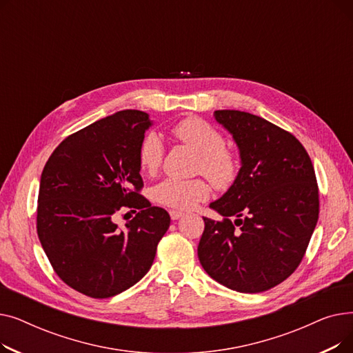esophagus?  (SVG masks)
I'll use <instances>...</instances> for the list:
<instances>
[{
  "label": "esophagus",
  "instance_id": "1",
  "mask_svg": "<svg viewBox=\"0 0 353 353\" xmlns=\"http://www.w3.org/2000/svg\"><path fill=\"white\" fill-rule=\"evenodd\" d=\"M184 216V213H181V212H177V210H170V217H172V220H179L180 217H183Z\"/></svg>",
  "mask_w": 353,
  "mask_h": 353
}]
</instances>
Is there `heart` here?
Masks as SVG:
<instances>
[{
	"instance_id": "obj_1",
	"label": "heart",
	"mask_w": 353,
	"mask_h": 353,
	"mask_svg": "<svg viewBox=\"0 0 353 353\" xmlns=\"http://www.w3.org/2000/svg\"><path fill=\"white\" fill-rule=\"evenodd\" d=\"M173 134L200 154L199 172L205 174L216 188L226 189L237 177L236 157L225 148V139L205 120L189 117L174 125ZM164 154V144L154 132L147 133L139 145L140 169L153 174L159 170ZM153 199L159 205L177 210H190L209 197V186L201 179H165L156 184Z\"/></svg>"
}]
</instances>
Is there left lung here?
Wrapping results in <instances>:
<instances>
[{"mask_svg": "<svg viewBox=\"0 0 353 353\" xmlns=\"http://www.w3.org/2000/svg\"><path fill=\"white\" fill-rule=\"evenodd\" d=\"M213 116L232 134L240 169L209 206L223 220L203 217L199 261L220 285L261 293L302 262L319 217L316 176L305 147L281 127L239 110H216Z\"/></svg>", "mask_w": 353, "mask_h": 353, "instance_id": "obj_1", "label": "left lung"}]
</instances>
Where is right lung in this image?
Returning a JSON list of instances; mask_svg holds the SVG:
<instances>
[{
	"label": "right lung",
	"mask_w": 353,
	"mask_h": 353,
	"mask_svg": "<svg viewBox=\"0 0 353 353\" xmlns=\"http://www.w3.org/2000/svg\"><path fill=\"white\" fill-rule=\"evenodd\" d=\"M152 125L144 111H117L68 136L44 165L37 233L60 279L90 298L136 285L170 226L169 213L139 194V145ZM123 207L139 213L120 230Z\"/></svg>",
	"instance_id": "obj_1"
}]
</instances>
